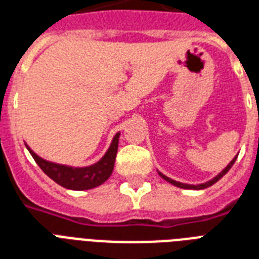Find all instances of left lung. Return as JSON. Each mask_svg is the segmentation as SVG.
I'll return each instance as SVG.
<instances>
[{
  "label": "left lung",
  "mask_w": 259,
  "mask_h": 259,
  "mask_svg": "<svg viewBox=\"0 0 259 259\" xmlns=\"http://www.w3.org/2000/svg\"><path fill=\"white\" fill-rule=\"evenodd\" d=\"M236 157H238V156H235L234 159H232V160L230 161V164L227 165L226 168L223 169L222 172L219 174V175H216V177L213 178V179H210V181H208V182L200 183V185H187V183L177 182V181H174V179H171V178L165 177L164 174H161V172H159V175H160V177L163 178V179H165L167 182H169V183H171V185H174V186L181 187V189H190V190H202V189H206V187H209V186H212V185H214V183H216L217 181H220V179H222V178L224 177V175H226V174L228 172V171H230L231 167L234 165L235 160H236Z\"/></svg>",
  "instance_id": "left-lung-1"
}]
</instances>
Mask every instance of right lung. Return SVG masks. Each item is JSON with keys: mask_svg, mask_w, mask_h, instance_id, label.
I'll return each mask as SVG.
<instances>
[{"mask_svg": "<svg viewBox=\"0 0 259 259\" xmlns=\"http://www.w3.org/2000/svg\"><path fill=\"white\" fill-rule=\"evenodd\" d=\"M119 136L121 133H116L103 157L98 163L88 165V167H70V165L47 161L40 156H37L27 144L25 147L33 157V160L36 161V164L42 168L43 172L51 178L55 183H58L59 186L69 189V190H90V189L100 186L111 177L116 152H118Z\"/></svg>", "mask_w": 259, "mask_h": 259, "instance_id": "add662e5", "label": "right lung"}]
</instances>
